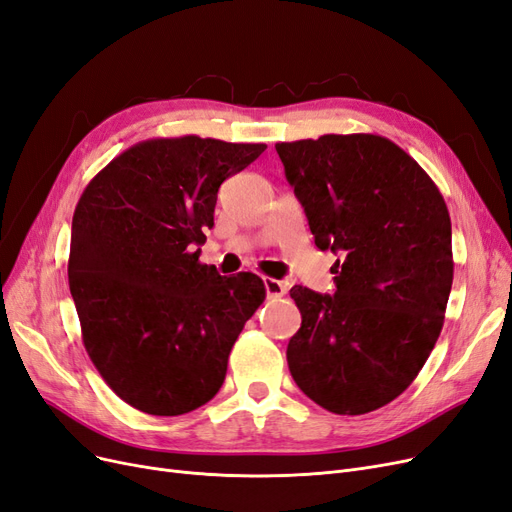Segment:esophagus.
I'll use <instances>...</instances> for the list:
<instances>
[{
	"label": "esophagus",
	"mask_w": 512,
	"mask_h": 512,
	"mask_svg": "<svg viewBox=\"0 0 512 512\" xmlns=\"http://www.w3.org/2000/svg\"><path fill=\"white\" fill-rule=\"evenodd\" d=\"M263 285H266L268 298H283V295L287 293V287L280 283V280H276V278L266 276V278H263Z\"/></svg>",
	"instance_id": "34e87169"
}]
</instances>
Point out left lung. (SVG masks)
<instances>
[{
    "label": "left lung",
    "instance_id": "left-lung-1",
    "mask_svg": "<svg viewBox=\"0 0 512 512\" xmlns=\"http://www.w3.org/2000/svg\"><path fill=\"white\" fill-rule=\"evenodd\" d=\"M285 176L321 251L340 253L336 291L295 285L302 325L293 381L336 415H366L415 381L453 285L451 217L434 180L376 134L278 142Z\"/></svg>",
    "mask_w": 512,
    "mask_h": 512
}]
</instances>
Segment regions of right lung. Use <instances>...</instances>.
Wrapping results in <instances>:
<instances>
[{"mask_svg":"<svg viewBox=\"0 0 512 512\" xmlns=\"http://www.w3.org/2000/svg\"><path fill=\"white\" fill-rule=\"evenodd\" d=\"M266 148L144 140L80 195L68 278L82 342L106 385L146 415H185L212 400L244 323L266 300L259 276H221L197 249L223 180Z\"/></svg>","mask_w":512,"mask_h":512,"instance_id":"1","label":"right lung"}]
</instances>
